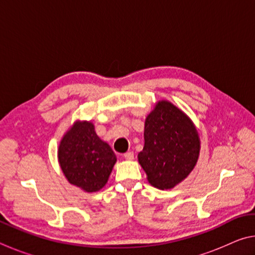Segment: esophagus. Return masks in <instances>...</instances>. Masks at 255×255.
Wrapping results in <instances>:
<instances>
[{
	"instance_id": "esophagus-1",
	"label": "esophagus",
	"mask_w": 255,
	"mask_h": 255,
	"mask_svg": "<svg viewBox=\"0 0 255 255\" xmlns=\"http://www.w3.org/2000/svg\"><path fill=\"white\" fill-rule=\"evenodd\" d=\"M124 157L127 159V161H131V159H133V153L132 152H127L124 154Z\"/></svg>"
}]
</instances>
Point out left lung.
<instances>
[{"label":"left lung","instance_id":"8db88e82","mask_svg":"<svg viewBox=\"0 0 255 255\" xmlns=\"http://www.w3.org/2000/svg\"><path fill=\"white\" fill-rule=\"evenodd\" d=\"M144 148L138 162L153 187L167 190L188 178L197 165L200 137L192 120L167 100L155 103L145 119Z\"/></svg>","mask_w":255,"mask_h":255}]
</instances>
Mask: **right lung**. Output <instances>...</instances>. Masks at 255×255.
Returning a JSON list of instances; mask_svg holds the SVG:
<instances>
[{
	"label": "right lung",
	"mask_w": 255,
	"mask_h": 255,
	"mask_svg": "<svg viewBox=\"0 0 255 255\" xmlns=\"http://www.w3.org/2000/svg\"><path fill=\"white\" fill-rule=\"evenodd\" d=\"M58 163L71 184L97 192L107 184L117 156L88 120H76L59 141Z\"/></svg>",
	"instance_id": "add662e5"
}]
</instances>
